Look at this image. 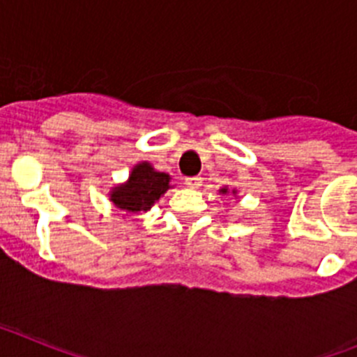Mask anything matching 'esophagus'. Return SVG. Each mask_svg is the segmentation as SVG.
Returning a JSON list of instances; mask_svg holds the SVG:
<instances>
[{"instance_id":"esophagus-1","label":"esophagus","mask_w":357,"mask_h":357,"mask_svg":"<svg viewBox=\"0 0 357 357\" xmlns=\"http://www.w3.org/2000/svg\"><path fill=\"white\" fill-rule=\"evenodd\" d=\"M185 185H188V188H191V189L200 188L202 176H188V178H185Z\"/></svg>"}]
</instances>
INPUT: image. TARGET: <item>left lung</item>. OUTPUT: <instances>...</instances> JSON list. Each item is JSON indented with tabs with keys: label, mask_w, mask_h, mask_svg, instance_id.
Wrapping results in <instances>:
<instances>
[{
	"label": "left lung",
	"mask_w": 357,
	"mask_h": 357,
	"mask_svg": "<svg viewBox=\"0 0 357 357\" xmlns=\"http://www.w3.org/2000/svg\"><path fill=\"white\" fill-rule=\"evenodd\" d=\"M220 193H223V195H225V193H229V189H227V188H223V189H220Z\"/></svg>",
	"instance_id": "8db88e82"
}]
</instances>
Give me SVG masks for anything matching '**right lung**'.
<instances>
[{
  "label": "right lung",
  "mask_w": 357,
  "mask_h": 357,
  "mask_svg": "<svg viewBox=\"0 0 357 357\" xmlns=\"http://www.w3.org/2000/svg\"><path fill=\"white\" fill-rule=\"evenodd\" d=\"M168 189V173L155 172L148 162H141L132 169L127 184L112 189L110 200L119 211L146 213Z\"/></svg>",
  "instance_id": "1"
}]
</instances>
